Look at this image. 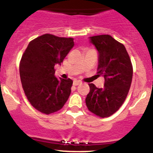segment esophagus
Listing matches in <instances>:
<instances>
[{"label": "esophagus", "mask_w": 153, "mask_h": 153, "mask_svg": "<svg viewBox=\"0 0 153 153\" xmlns=\"http://www.w3.org/2000/svg\"><path fill=\"white\" fill-rule=\"evenodd\" d=\"M74 83V86H78L79 84H80L81 82L79 80H74V83Z\"/></svg>", "instance_id": "esophagus-1"}]
</instances>
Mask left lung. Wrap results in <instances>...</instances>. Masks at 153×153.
Returning <instances> with one entry per match:
<instances>
[{"label":"left lung","instance_id":"left-lung-1","mask_svg":"<svg viewBox=\"0 0 153 153\" xmlns=\"http://www.w3.org/2000/svg\"><path fill=\"white\" fill-rule=\"evenodd\" d=\"M89 39L98 52L97 76H102L105 82L102 88L89 84L86 104L90 112L104 118L117 112L125 101L132 83V66L123 44L110 35Z\"/></svg>","mask_w":153,"mask_h":153}]
</instances>
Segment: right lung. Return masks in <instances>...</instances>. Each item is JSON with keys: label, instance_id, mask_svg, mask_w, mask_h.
I'll return each mask as SVG.
<instances>
[{"label": "right lung", "instance_id": "obj_1", "mask_svg": "<svg viewBox=\"0 0 153 153\" xmlns=\"http://www.w3.org/2000/svg\"><path fill=\"white\" fill-rule=\"evenodd\" d=\"M74 46V39L46 33L30 41L20 63L25 95L38 111L51 114L60 110L71 93L73 80L57 79L54 66L60 64Z\"/></svg>", "mask_w": 153, "mask_h": 153}]
</instances>
